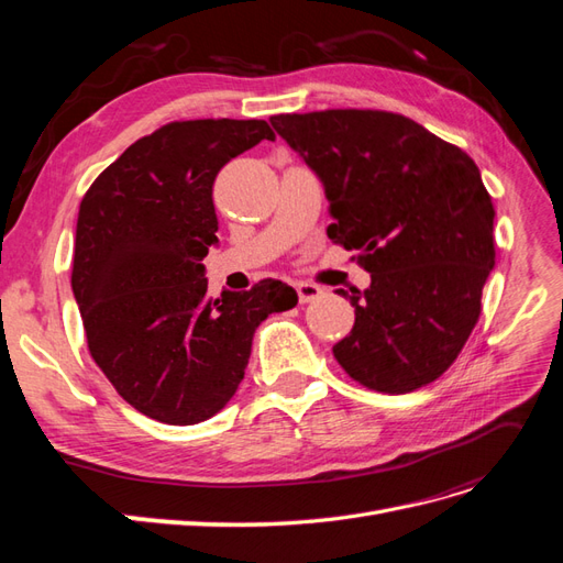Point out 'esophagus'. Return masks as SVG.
<instances>
[{"label":"esophagus","instance_id":"1","mask_svg":"<svg viewBox=\"0 0 563 563\" xmlns=\"http://www.w3.org/2000/svg\"><path fill=\"white\" fill-rule=\"evenodd\" d=\"M296 291H298V300L300 302H312V300H317L323 294L321 288L317 284H312V282H298L296 284Z\"/></svg>","mask_w":563,"mask_h":563}]
</instances>
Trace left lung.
<instances>
[{"instance_id":"1","label":"left lung","mask_w":563,"mask_h":563,"mask_svg":"<svg viewBox=\"0 0 563 563\" xmlns=\"http://www.w3.org/2000/svg\"><path fill=\"white\" fill-rule=\"evenodd\" d=\"M272 126L323 185L329 240L371 272L333 345L347 376L406 395L437 380L467 343L496 265L493 201L476 164L413 119L380 110L275 114Z\"/></svg>"}]
</instances>
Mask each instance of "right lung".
I'll return each instance as SVG.
<instances>
[{
    "label": "right lung",
    "instance_id": "obj_1",
    "mask_svg": "<svg viewBox=\"0 0 563 563\" xmlns=\"http://www.w3.org/2000/svg\"><path fill=\"white\" fill-rule=\"evenodd\" d=\"M265 139L275 133L263 119L172 122L126 147L79 203L73 294L89 352L152 420L195 424L225 408L258 323L296 308L298 294L277 279L207 296L213 180Z\"/></svg>",
    "mask_w": 563,
    "mask_h": 563
}]
</instances>
